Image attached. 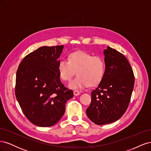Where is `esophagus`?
<instances>
[{
  "label": "esophagus",
  "mask_w": 151,
  "mask_h": 151,
  "mask_svg": "<svg viewBox=\"0 0 151 151\" xmlns=\"http://www.w3.org/2000/svg\"><path fill=\"white\" fill-rule=\"evenodd\" d=\"M74 94L75 96H78V95L80 94V92L78 91H77V90H74Z\"/></svg>",
  "instance_id": "1"
}]
</instances>
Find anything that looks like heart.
I'll return each instance as SVG.
<instances>
[{
	"mask_svg": "<svg viewBox=\"0 0 151 151\" xmlns=\"http://www.w3.org/2000/svg\"><path fill=\"white\" fill-rule=\"evenodd\" d=\"M59 76L64 81H69L77 72V76L71 81L69 88L73 89H84L91 84H99L106 71L104 59L100 55H92L83 51L70 53L68 60L62 59L58 62Z\"/></svg>",
	"mask_w": 151,
	"mask_h": 151,
	"instance_id": "obj_1",
	"label": "heart"
}]
</instances>
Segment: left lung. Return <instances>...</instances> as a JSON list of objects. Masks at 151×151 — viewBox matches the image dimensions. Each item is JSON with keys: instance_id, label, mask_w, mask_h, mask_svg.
<instances>
[{"instance_id": "left-lung-1", "label": "left lung", "mask_w": 151, "mask_h": 151, "mask_svg": "<svg viewBox=\"0 0 151 151\" xmlns=\"http://www.w3.org/2000/svg\"><path fill=\"white\" fill-rule=\"evenodd\" d=\"M106 71L98 86L91 92L86 109L88 118L96 125L111 123L120 118L129 106L135 77L127 58L108 47L104 50Z\"/></svg>"}]
</instances>
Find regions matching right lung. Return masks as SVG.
I'll return each instance as SVG.
<instances>
[{"mask_svg": "<svg viewBox=\"0 0 151 151\" xmlns=\"http://www.w3.org/2000/svg\"><path fill=\"white\" fill-rule=\"evenodd\" d=\"M63 45L42 47L29 53L17 68L15 94L26 117L34 125L48 127L57 123L74 96L60 79L58 58Z\"/></svg>", "mask_w": 151, "mask_h": 151, "instance_id": "add662e5", "label": "right lung"}]
</instances>
